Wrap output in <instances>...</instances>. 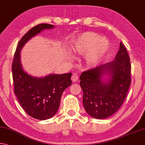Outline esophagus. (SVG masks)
<instances>
[{"instance_id": "34e87169", "label": "esophagus", "mask_w": 145, "mask_h": 145, "mask_svg": "<svg viewBox=\"0 0 145 145\" xmlns=\"http://www.w3.org/2000/svg\"><path fill=\"white\" fill-rule=\"evenodd\" d=\"M71 79H72V81L73 82H75L78 81V79H79V77H78V75L77 74H73Z\"/></svg>"}]
</instances>
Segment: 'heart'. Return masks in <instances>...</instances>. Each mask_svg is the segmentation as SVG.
I'll return each instance as SVG.
<instances>
[{
  "mask_svg": "<svg viewBox=\"0 0 145 145\" xmlns=\"http://www.w3.org/2000/svg\"><path fill=\"white\" fill-rule=\"evenodd\" d=\"M108 48L105 38L94 32H84L78 37L73 43V50L79 55L86 56V63L89 67L97 66L102 61Z\"/></svg>",
  "mask_w": 145,
  "mask_h": 145,
  "instance_id": "b5f03b06",
  "label": "heart"
}]
</instances>
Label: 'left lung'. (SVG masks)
<instances>
[{"instance_id":"1","label":"left lung","mask_w":145,"mask_h":145,"mask_svg":"<svg viewBox=\"0 0 145 145\" xmlns=\"http://www.w3.org/2000/svg\"><path fill=\"white\" fill-rule=\"evenodd\" d=\"M130 74V57L121 42L114 61L85 71L80 76L87 113L94 118L105 119L118 111L129 89ZM105 74L109 77L104 79Z\"/></svg>"}]
</instances>
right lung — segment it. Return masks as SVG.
Instances as JSON below:
<instances>
[{
	"instance_id": "obj_1",
	"label": "right lung",
	"mask_w": 145,
	"mask_h": 145,
	"mask_svg": "<svg viewBox=\"0 0 145 145\" xmlns=\"http://www.w3.org/2000/svg\"><path fill=\"white\" fill-rule=\"evenodd\" d=\"M54 25L40 24L27 32L18 44L12 63L14 93L26 113L39 120L52 118L57 113L64 89L72 84V73L50 74L35 77L23 70L20 50L31 38L44 29H52Z\"/></svg>"
}]
</instances>
